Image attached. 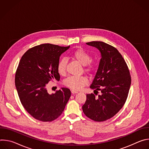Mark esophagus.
<instances>
[{"label":"esophagus","mask_w":149,"mask_h":149,"mask_svg":"<svg viewBox=\"0 0 149 149\" xmlns=\"http://www.w3.org/2000/svg\"><path fill=\"white\" fill-rule=\"evenodd\" d=\"M71 93H72V94H76V93H78V91H76V90H71Z\"/></svg>","instance_id":"esophagus-1"}]
</instances>
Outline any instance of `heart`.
Listing matches in <instances>:
<instances>
[{
  "label": "heart",
  "instance_id": "1",
  "mask_svg": "<svg viewBox=\"0 0 149 149\" xmlns=\"http://www.w3.org/2000/svg\"><path fill=\"white\" fill-rule=\"evenodd\" d=\"M71 55L81 64L84 65L86 71H91L94 70V63L91 61V57L90 55L86 51L81 48H78L72 51ZM67 64V61L66 58H63L59 61L57 65V71L60 75H64L65 74ZM88 81V78L85 76H70L65 80L64 84L72 90H79L87 85Z\"/></svg>",
  "mask_w": 149,
  "mask_h": 149
}]
</instances>
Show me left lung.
<instances>
[{
  "label": "left lung",
  "mask_w": 149,
  "mask_h": 149,
  "mask_svg": "<svg viewBox=\"0 0 149 149\" xmlns=\"http://www.w3.org/2000/svg\"><path fill=\"white\" fill-rule=\"evenodd\" d=\"M86 44L101 53L98 68L90 86L101 94L97 97L87 94L82 111L94 121H104L114 116L123 107L128 97L131 76L125 60L116 48L101 41Z\"/></svg>",
  "instance_id": "left-lung-1"
}]
</instances>
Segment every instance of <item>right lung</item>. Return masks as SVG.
Returning a JSON list of instances; mask_svg holds the SVG:
<instances>
[{
  "label": "right lung",
  "instance_id": "right-lung-1",
  "mask_svg": "<svg viewBox=\"0 0 149 149\" xmlns=\"http://www.w3.org/2000/svg\"><path fill=\"white\" fill-rule=\"evenodd\" d=\"M44 44L28 49L21 58L15 74V86L23 107L35 119L52 121L64 110L71 91L61 88L49 94L47 87L54 80H59L57 71L61 55L69 49Z\"/></svg>",
  "mask_w": 149,
  "mask_h": 149
}]
</instances>
